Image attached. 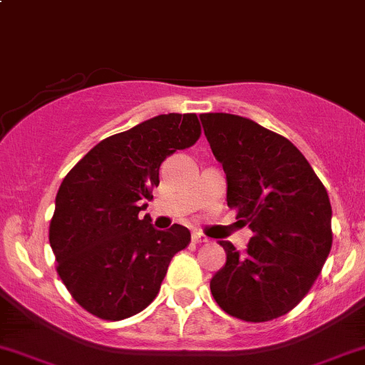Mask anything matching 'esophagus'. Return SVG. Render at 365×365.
<instances>
[{
	"instance_id": "34e87169",
	"label": "esophagus",
	"mask_w": 365,
	"mask_h": 365,
	"mask_svg": "<svg viewBox=\"0 0 365 365\" xmlns=\"http://www.w3.org/2000/svg\"><path fill=\"white\" fill-rule=\"evenodd\" d=\"M192 242L194 244H205V242H208V239L205 235H201V233H192Z\"/></svg>"
}]
</instances>
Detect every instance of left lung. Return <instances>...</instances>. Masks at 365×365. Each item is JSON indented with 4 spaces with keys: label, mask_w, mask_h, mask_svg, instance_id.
<instances>
[{
    "label": "left lung",
    "mask_w": 365,
    "mask_h": 365,
    "mask_svg": "<svg viewBox=\"0 0 365 365\" xmlns=\"http://www.w3.org/2000/svg\"><path fill=\"white\" fill-rule=\"evenodd\" d=\"M205 135L226 173V201L253 232L244 253L221 240L226 264L210 280L230 316L264 323L291 312L312 289L331 250L323 182L284 135L233 114H203Z\"/></svg>",
    "instance_id": "left-lung-1"
}]
</instances>
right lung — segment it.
<instances>
[{"mask_svg":"<svg viewBox=\"0 0 365 365\" xmlns=\"http://www.w3.org/2000/svg\"><path fill=\"white\" fill-rule=\"evenodd\" d=\"M200 135L196 114L157 115L101 140L63 178L49 244L60 280L88 314L121 321L157 298L190 232L182 225L155 230L139 212L153 200L162 162Z\"/></svg>","mask_w":365,"mask_h":365,"instance_id":"add662e5","label":"right lung"}]
</instances>
